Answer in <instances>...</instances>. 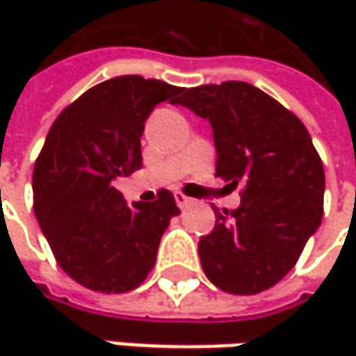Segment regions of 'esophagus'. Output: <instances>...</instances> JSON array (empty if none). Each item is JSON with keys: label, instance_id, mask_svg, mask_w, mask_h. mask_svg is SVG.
Masks as SVG:
<instances>
[{"label": "esophagus", "instance_id": "34e87169", "mask_svg": "<svg viewBox=\"0 0 356 356\" xmlns=\"http://www.w3.org/2000/svg\"><path fill=\"white\" fill-rule=\"evenodd\" d=\"M175 202H177V206L181 210H183V208H189V206L193 204V200L187 197V195H183V193H175Z\"/></svg>", "mask_w": 356, "mask_h": 356}]
</instances>
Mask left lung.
I'll use <instances>...</instances> for the list:
<instances>
[{"instance_id": "8db88e82", "label": "left lung", "mask_w": 356, "mask_h": 356, "mask_svg": "<svg viewBox=\"0 0 356 356\" xmlns=\"http://www.w3.org/2000/svg\"><path fill=\"white\" fill-rule=\"evenodd\" d=\"M175 105L208 119L216 177L237 185L241 206L216 214L197 243L208 280L225 293L255 295L286 276L323 214L325 175L297 115L248 82L181 90Z\"/></svg>"}]
</instances>
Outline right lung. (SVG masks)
Instances as JSON below:
<instances>
[{
	"label": "right lung",
	"mask_w": 356,
	"mask_h": 356,
	"mask_svg": "<svg viewBox=\"0 0 356 356\" xmlns=\"http://www.w3.org/2000/svg\"><path fill=\"white\" fill-rule=\"evenodd\" d=\"M181 88L142 76L105 80L51 125L33 173L35 214L57 264L90 291L127 293L154 268L179 208L169 189L127 206L113 181L142 167L144 123Z\"/></svg>",
	"instance_id": "obj_1"
}]
</instances>
